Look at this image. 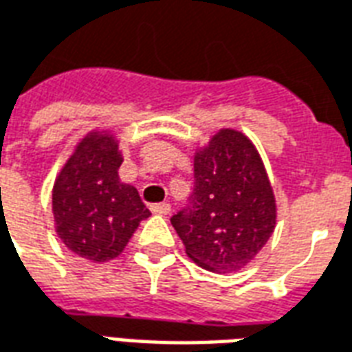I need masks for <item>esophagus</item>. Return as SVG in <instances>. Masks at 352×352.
Returning a JSON list of instances; mask_svg holds the SVG:
<instances>
[{"label":"esophagus","mask_w":352,"mask_h":352,"mask_svg":"<svg viewBox=\"0 0 352 352\" xmlns=\"http://www.w3.org/2000/svg\"><path fill=\"white\" fill-rule=\"evenodd\" d=\"M151 211H153L154 214H169V211H171V206L169 204H153L151 206Z\"/></svg>","instance_id":"obj_1"}]
</instances>
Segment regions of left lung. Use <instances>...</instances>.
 Listing matches in <instances>:
<instances>
[{"instance_id": "left-lung-1", "label": "left lung", "mask_w": 352, "mask_h": 352, "mask_svg": "<svg viewBox=\"0 0 352 352\" xmlns=\"http://www.w3.org/2000/svg\"><path fill=\"white\" fill-rule=\"evenodd\" d=\"M184 252L213 273L243 270L272 237L277 204L264 162L243 131L221 128L194 153L190 207L171 219Z\"/></svg>"}]
</instances>
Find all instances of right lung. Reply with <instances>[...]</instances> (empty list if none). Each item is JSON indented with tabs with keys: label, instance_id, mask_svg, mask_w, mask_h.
<instances>
[{
	"label": "right lung",
	"instance_id": "obj_1",
	"mask_svg": "<svg viewBox=\"0 0 352 352\" xmlns=\"http://www.w3.org/2000/svg\"><path fill=\"white\" fill-rule=\"evenodd\" d=\"M124 162L111 130H90L79 139L52 186L54 228L62 243L94 264L122 254L151 211L138 188L118 177Z\"/></svg>",
	"mask_w": 352,
	"mask_h": 352
}]
</instances>
